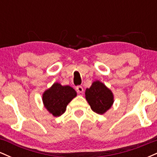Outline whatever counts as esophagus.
<instances>
[{
    "label": "esophagus",
    "instance_id": "obj_1",
    "mask_svg": "<svg viewBox=\"0 0 157 157\" xmlns=\"http://www.w3.org/2000/svg\"><path fill=\"white\" fill-rule=\"evenodd\" d=\"M76 89H77V91L78 94L83 93V88H82V86H77V87L76 88Z\"/></svg>",
    "mask_w": 157,
    "mask_h": 157
}]
</instances>
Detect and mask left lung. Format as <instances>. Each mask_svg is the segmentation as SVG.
Here are the masks:
<instances>
[{"label":"left lung","mask_w":157,"mask_h":157,"mask_svg":"<svg viewBox=\"0 0 157 157\" xmlns=\"http://www.w3.org/2000/svg\"><path fill=\"white\" fill-rule=\"evenodd\" d=\"M86 99L93 111L103 114L113 103L112 91L100 81L93 82L89 89L86 90Z\"/></svg>","instance_id":"obj_1"}]
</instances>
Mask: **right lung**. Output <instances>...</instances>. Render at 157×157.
<instances>
[{
	"label": "right lung",
	"instance_id": "right-lung-1",
	"mask_svg": "<svg viewBox=\"0 0 157 157\" xmlns=\"http://www.w3.org/2000/svg\"><path fill=\"white\" fill-rule=\"evenodd\" d=\"M77 96L75 90L69 86L55 82L43 94V102L53 116L59 117L66 111V106Z\"/></svg>",
	"mask_w": 157,
	"mask_h": 157
}]
</instances>
